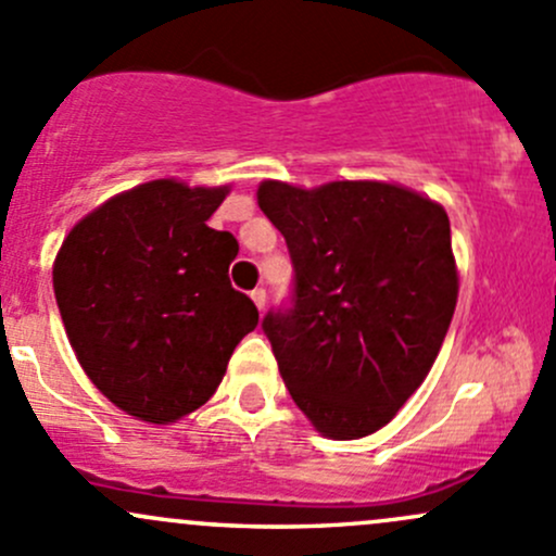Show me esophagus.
I'll return each mask as SVG.
<instances>
[{"label":"esophagus","mask_w":556,"mask_h":556,"mask_svg":"<svg viewBox=\"0 0 556 556\" xmlns=\"http://www.w3.org/2000/svg\"><path fill=\"white\" fill-rule=\"evenodd\" d=\"M250 298H253V303H255V306H258V308L266 306V290H263V288H255L253 293H250Z\"/></svg>","instance_id":"1"}]
</instances>
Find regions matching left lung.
Returning a JSON list of instances; mask_svg holds the SVG:
<instances>
[{
    "label": "left lung",
    "mask_w": 556,
    "mask_h": 556,
    "mask_svg": "<svg viewBox=\"0 0 556 556\" xmlns=\"http://www.w3.org/2000/svg\"><path fill=\"white\" fill-rule=\"evenodd\" d=\"M258 204L295 271L290 306L261 325L282 381L325 437L372 434L424 383L447 336L458 301L447 213L381 180H263Z\"/></svg>",
    "instance_id": "1"
}]
</instances>
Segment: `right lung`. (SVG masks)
<instances>
[{"mask_svg": "<svg viewBox=\"0 0 556 556\" xmlns=\"http://www.w3.org/2000/svg\"><path fill=\"white\" fill-rule=\"evenodd\" d=\"M229 186L162 178L111 197L63 239L52 288L87 378L119 410L173 424L218 389L258 308L229 282L237 239L207 218Z\"/></svg>", "mask_w": 556, "mask_h": 556, "instance_id": "obj_1", "label": "right lung"}]
</instances>
